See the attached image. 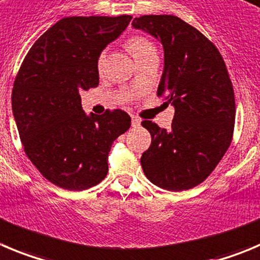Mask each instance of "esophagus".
<instances>
[{"mask_svg": "<svg viewBox=\"0 0 260 260\" xmlns=\"http://www.w3.org/2000/svg\"><path fill=\"white\" fill-rule=\"evenodd\" d=\"M141 124V119L138 118V116H132V127H140Z\"/></svg>", "mask_w": 260, "mask_h": 260, "instance_id": "34e87169", "label": "esophagus"}]
</instances>
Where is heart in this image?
I'll return each mask as SVG.
<instances>
[{"instance_id": "obj_1", "label": "heart", "mask_w": 260, "mask_h": 260, "mask_svg": "<svg viewBox=\"0 0 260 260\" xmlns=\"http://www.w3.org/2000/svg\"><path fill=\"white\" fill-rule=\"evenodd\" d=\"M127 47L136 60L145 56L146 53L151 52V51H155V47L154 45H152L151 41H150L149 38L144 37V36H135V37L131 38L127 43ZM105 57H106V51H103V52L100 53L99 59H97V67H99V69H101V67L104 65Z\"/></svg>"}]
</instances>
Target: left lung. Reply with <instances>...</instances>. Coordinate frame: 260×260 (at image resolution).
I'll return each instance as SVG.
<instances>
[{"instance_id": "obj_1", "label": "left lung", "mask_w": 260, "mask_h": 260, "mask_svg": "<svg viewBox=\"0 0 260 260\" xmlns=\"http://www.w3.org/2000/svg\"><path fill=\"white\" fill-rule=\"evenodd\" d=\"M132 26L163 45L157 96L174 106L169 129L150 120L141 123L151 135V145L141 156L142 169L160 188L188 190L214 171L231 144L235 96L229 72L217 47L177 16H140Z\"/></svg>"}]
</instances>
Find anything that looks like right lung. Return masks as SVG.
Instances as JSON below:
<instances>
[{
    "label": "right lung",
    "instance_id": "right-lung-1",
    "mask_svg": "<svg viewBox=\"0 0 260 260\" xmlns=\"http://www.w3.org/2000/svg\"><path fill=\"white\" fill-rule=\"evenodd\" d=\"M132 16H70L45 31L26 53L11 105L26 156L46 179L69 191L100 183L111 145L131 127L125 111L87 115L81 91L99 86L97 59Z\"/></svg>",
    "mask_w": 260,
    "mask_h": 260
}]
</instances>
